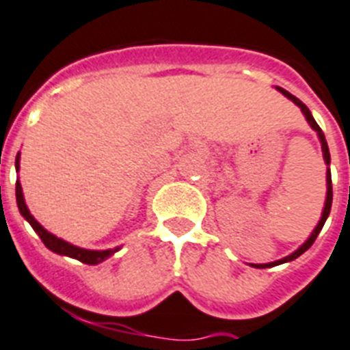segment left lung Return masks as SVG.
<instances>
[{
	"mask_svg": "<svg viewBox=\"0 0 350 350\" xmlns=\"http://www.w3.org/2000/svg\"><path fill=\"white\" fill-rule=\"evenodd\" d=\"M277 90L280 93H282L284 96H288L289 100L295 102L298 107H300V111H302V115L306 116V120H308V124L311 126V129L317 131L318 135V140H320V146H322V154H323V161H325V165H327V172H325V181H327V192H325V203H323V210H322V217H320V221H318V224L314 226V230L311 232V235H309L308 239H306V243L300 244L297 250H295L293 254H289L288 257L284 258H278V260H273V262H266V264H250V266H254V268H273V266H278V264H284V262H291V260H295V258H298L300 255L304 254V252H308L311 246H313V243L317 241L318 234L322 232L323 224H325V221H327L329 214H331V204H332V181H331V169H329V165H331V154H329V147H327V140H325V135H323V131L320 129V126L317 124V120L313 118V115H311V111L308 109V106L304 104L302 100H298L297 96L291 95L289 92H286L284 88H278Z\"/></svg>",
	"mask_w": 350,
	"mask_h": 350,
	"instance_id": "8db88e82",
	"label": "left lung"
}]
</instances>
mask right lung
Segmentation results:
<instances>
[{
    "label": "right lung",
    "instance_id": "add662e5",
    "mask_svg": "<svg viewBox=\"0 0 350 350\" xmlns=\"http://www.w3.org/2000/svg\"><path fill=\"white\" fill-rule=\"evenodd\" d=\"M19 158H21V154L18 152V156H16V172H19ZM16 201H18V208L19 212H21L23 217L30 223V226H32V228L36 230V234L41 237L44 246H46L48 250H52L53 254L77 258V260H81V262L95 266V264H100L102 260H106V258H109L111 255H115L116 252L120 250V246H116V248L111 250H86L81 248V246H75V244L72 243H68V241L61 239V237H57V235L50 234V232H48V230L30 214V210H28L27 203H25V196H23L19 178L18 181H16Z\"/></svg>",
    "mask_w": 350,
    "mask_h": 350
}]
</instances>
